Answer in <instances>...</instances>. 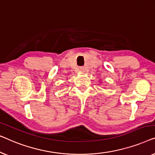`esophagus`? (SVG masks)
Listing matches in <instances>:
<instances>
[{"instance_id": "obj_1", "label": "esophagus", "mask_w": 155, "mask_h": 155, "mask_svg": "<svg viewBox=\"0 0 155 155\" xmlns=\"http://www.w3.org/2000/svg\"><path fill=\"white\" fill-rule=\"evenodd\" d=\"M79 71H84V67H80Z\"/></svg>"}]
</instances>
